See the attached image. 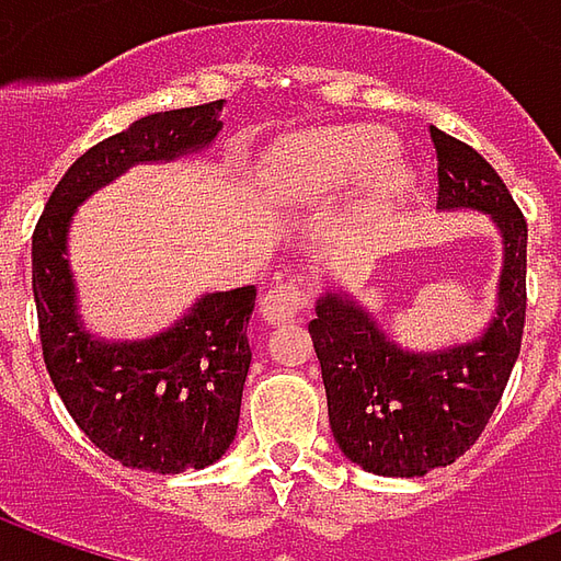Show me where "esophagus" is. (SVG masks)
<instances>
[{"label": "esophagus", "mask_w": 561, "mask_h": 561, "mask_svg": "<svg viewBox=\"0 0 561 561\" xmlns=\"http://www.w3.org/2000/svg\"><path fill=\"white\" fill-rule=\"evenodd\" d=\"M309 300H312V294H309V285H306V282H276V285L264 294V300H261V316L267 318L270 324L294 321L297 316H304Z\"/></svg>", "instance_id": "obj_1"}]
</instances>
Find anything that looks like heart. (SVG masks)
<instances>
[{
  "label": "heart",
  "instance_id": "obj_1",
  "mask_svg": "<svg viewBox=\"0 0 561 561\" xmlns=\"http://www.w3.org/2000/svg\"><path fill=\"white\" fill-rule=\"evenodd\" d=\"M393 149L397 140L381 128H328L285 144L276 152L270 171H273V183L285 197L324 201L364 183L369 173H376L390 159ZM405 185H409V171L390 168L378 185V197L381 201L397 197L405 192Z\"/></svg>",
  "mask_w": 561,
  "mask_h": 561
}]
</instances>
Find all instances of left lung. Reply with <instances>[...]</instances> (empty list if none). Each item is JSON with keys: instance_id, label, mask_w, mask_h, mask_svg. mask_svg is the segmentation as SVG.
Masks as SVG:
<instances>
[{"instance_id": "obj_1", "label": "left lung", "mask_w": 561, "mask_h": 561, "mask_svg": "<svg viewBox=\"0 0 561 561\" xmlns=\"http://www.w3.org/2000/svg\"><path fill=\"white\" fill-rule=\"evenodd\" d=\"M430 138L438 207L483 209L505 237L493 324L469 345L412 354L342 294H324L309 321L336 445L360 469L388 478L450 466L481 438L517 364L526 324V216L478 149L435 126Z\"/></svg>"}]
</instances>
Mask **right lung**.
Returning a JSON list of instances; mask_svg holds the SVG:
<instances>
[{"mask_svg":"<svg viewBox=\"0 0 561 561\" xmlns=\"http://www.w3.org/2000/svg\"><path fill=\"white\" fill-rule=\"evenodd\" d=\"M219 102L144 116L90 147L56 183L32 233V294L44 366L80 433L128 469H204L237 435L252 348V285L207 294L188 316L147 342H95L75 316L66 261L68 219L99 185L138 164L207 147L221 131Z\"/></svg>","mask_w":561,"mask_h":561,"instance_id":"obj_1","label":"right lung"}]
</instances>
